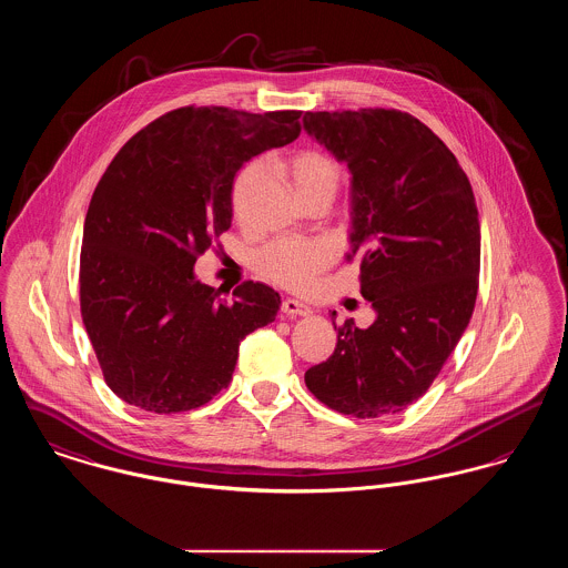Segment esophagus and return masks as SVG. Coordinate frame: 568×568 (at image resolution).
I'll list each match as a JSON object with an SVG mask.
<instances>
[{
	"mask_svg": "<svg viewBox=\"0 0 568 568\" xmlns=\"http://www.w3.org/2000/svg\"><path fill=\"white\" fill-rule=\"evenodd\" d=\"M282 312H284L286 316H291V318H297V316H310V314H312V310H310V306H306L304 302H300V300H291V297H286V300L282 302Z\"/></svg>",
	"mask_w": 568,
	"mask_h": 568,
	"instance_id": "34e87169",
	"label": "esophagus"
}]
</instances>
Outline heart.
Here are the masks:
<instances>
[{
  "label": "heart",
  "mask_w": 568,
  "mask_h": 568,
  "mask_svg": "<svg viewBox=\"0 0 568 568\" xmlns=\"http://www.w3.org/2000/svg\"><path fill=\"white\" fill-rule=\"evenodd\" d=\"M288 169L306 200L316 195H334L341 182V164L323 150H302L291 155ZM262 173L264 164L260 160L247 162L236 173L232 184V202L236 210L245 206V200L258 184ZM254 262L264 277L286 288H306L332 262V247L323 241L277 239L262 247Z\"/></svg>",
  "instance_id": "heart-1"
}]
</instances>
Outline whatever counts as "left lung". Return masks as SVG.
Instances as JSON below:
<instances>
[{"mask_svg":"<svg viewBox=\"0 0 568 568\" xmlns=\"http://www.w3.org/2000/svg\"><path fill=\"white\" fill-rule=\"evenodd\" d=\"M304 128L352 171V252L375 321L338 327L306 371L336 413L377 418L420 399L456 349L479 284V219L456 155L395 108L306 112ZM336 312H332L334 318ZM336 327V323H334Z\"/></svg>","mask_w":568,"mask_h":568,"instance_id":"8db88e82","label":"left lung"}]
</instances>
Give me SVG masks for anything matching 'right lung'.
Masks as SVG:
<instances>
[{
    "label": "right lung",
    "mask_w": 568,
    "mask_h": 568,
    "mask_svg": "<svg viewBox=\"0 0 568 568\" xmlns=\"http://www.w3.org/2000/svg\"><path fill=\"white\" fill-rule=\"evenodd\" d=\"M300 110L186 105L136 132L91 197L80 310L110 390L155 414L227 388L241 341L275 321L280 295L243 282L225 302L193 266L232 225V184L254 155L293 143Z\"/></svg>",
    "instance_id": "add662e5"
}]
</instances>
